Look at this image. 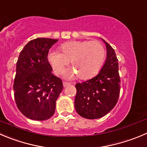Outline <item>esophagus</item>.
Segmentation results:
<instances>
[{"instance_id":"1","label":"esophagus","mask_w":147,"mask_h":147,"mask_svg":"<svg viewBox=\"0 0 147 147\" xmlns=\"http://www.w3.org/2000/svg\"><path fill=\"white\" fill-rule=\"evenodd\" d=\"M63 86L64 87H65V86H68V85L70 84V83H68V82H63Z\"/></svg>"}]
</instances>
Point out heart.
Wrapping results in <instances>:
<instances>
[{
  "label": "heart",
  "instance_id": "heart-1",
  "mask_svg": "<svg viewBox=\"0 0 147 147\" xmlns=\"http://www.w3.org/2000/svg\"><path fill=\"white\" fill-rule=\"evenodd\" d=\"M62 51L52 50L47 58L57 74H61L71 60L73 68L67 72L68 77L78 75L81 79H87L97 74L101 68L106 51L99 41H71L61 46Z\"/></svg>",
  "mask_w": 147,
  "mask_h": 147
}]
</instances>
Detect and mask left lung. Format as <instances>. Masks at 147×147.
<instances>
[{"instance_id":"8db88e82","label":"left lung","mask_w":147,"mask_h":147,"mask_svg":"<svg viewBox=\"0 0 147 147\" xmlns=\"http://www.w3.org/2000/svg\"><path fill=\"white\" fill-rule=\"evenodd\" d=\"M107 60L98 74L89 80L76 84L75 109L87 119L105 116L115 106L121 90L118 60L114 49L105 40Z\"/></svg>"}]
</instances>
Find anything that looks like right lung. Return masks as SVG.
<instances>
[{
  "label": "right lung",
  "instance_id": "1",
  "mask_svg": "<svg viewBox=\"0 0 147 147\" xmlns=\"http://www.w3.org/2000/svg\"><path fill=\"white\" fill-rule=\"evenodd\" d=\"M58 40L37 38L21 51L13 82L14 99L19 111L29 119L45 121L55 110V101L63 89L60 78L52 74L47 59L50 47Z\"/></svg>",
  "mask_w": 147,
  "mask_h": 147
}]
</instances>
